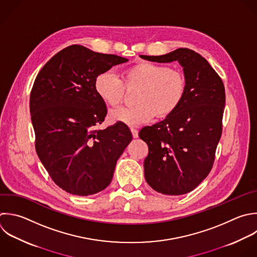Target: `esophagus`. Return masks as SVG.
Wrapping results in <instances>:
<instances>
[{"instance_id":"34e87169","label":"esophagus","mask_w":257,"mask_h":257,"mask_svg":"<svg viewBox=\"0 0 257 257\" xmlns=\"http://www.w3.org/2000/svg\"><path fill=\"white\" fill-rule=\"evenodd\" d=\"M131 132H132V135H133V137H134L135 139L139 138V132H138V130L132 127V128H131Z\"/></svg>"}]
</instances>
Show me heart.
I'll use <instances>...</instances> for the list:
<instances>
[{
    "instance_id": "b5f03b06",
    "label": "heart",
    "mask_w": 257,
    "mask_h": 257,
    "mask_svg": "<svg viewBox=\"0 0 257 257\" xmlns=\"http://www.w3.org/2000/svg\"><path fill=\"white\" fill-rule=\"evenodd\" d=\"M123 82L126 86H139L135 97L137 104L111 110L109 118L128 126L149 122L156 114L159 117L170 115L179 107L186 93V79L180 70L149 61L125 69ZM123 82L112 70H106L96 76L94 89L104 103L116 106L124 95Z\"/></svg>"
}]
</instances>
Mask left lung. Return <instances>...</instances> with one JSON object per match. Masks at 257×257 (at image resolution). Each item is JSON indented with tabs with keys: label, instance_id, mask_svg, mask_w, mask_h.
I'll use <instances>...</instances> for the list:
<instances>
[{
	"label": "left lung",
	"instance_id": "obj_1",
	"mask_svg": "<svg viewBox=\"0 0 257 257\" xmlns=\"http://www.w3.org/2000/svg\"><path fill=\"white\" fill-rule=\"evenodd\" d=\"M141 58L168 63L178 61L186 79V93L179 107L139 136L149 146L144 162L147 183L165 195L194 190L210 173L222 134L225 106L223 82L208 61L187 48L160 56Z\"/></svg>",
	"mask_w": 257,
	"mask_h": 257
}]
</instances>
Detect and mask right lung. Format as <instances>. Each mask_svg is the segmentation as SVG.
<instances>
[{"instance_id": "right-lung-1", "label": "right lung", "mask_w": 257, "mask_h": 257, "mask_svg": "<svg viewBox=\"0 0 257 257\" xmlns=\"http://www.w3.org/2000/svg\"><path fill=\"white\" fill-rule=\"evenodd\" d=\"M126 58L71 45L38 73L30 95L36 152L54 183L77 196L104 190L116 161L132 142L130 128L116 122L95 130L107 113L94 89L96 76Z\"/></svg>"}]
</instances>
